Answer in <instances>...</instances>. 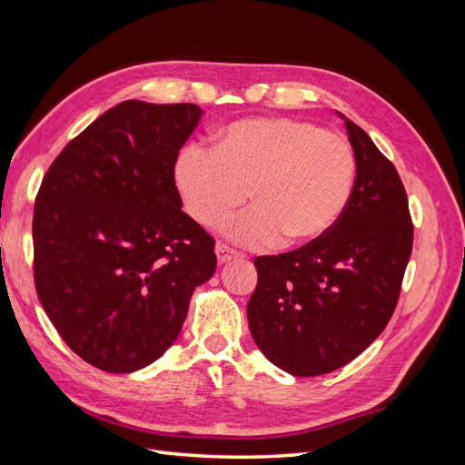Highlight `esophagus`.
<instances>
[{"instance_id":"esophagus-1","label":"esophagus","mask_w":465,"mask_h":465,"mask_svg":"<svg viewBox=\"0 0 465 465\" xmlns=\"http://www.w3.org/2000/svg\"><path fill=\"white\" fill-rule=\"evenodd\" d=\"M215 252H217V262H219V263H227V262H231V260H234V258H241V254H238L236 250H232L231 246L223 244V242L217 244Z\"/></svg>"}]
</instances>
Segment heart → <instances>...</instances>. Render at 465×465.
<instances>
[{"label":"heart","instance_id":"b5f03b06","mask_svg":"<svg viewBox=\"0 0 465 465\" xmlns=\"http://www.w3.org/2000/svg\"><path fill=\"white\" fill-rule=\"evenodd\" d=\"M188 215L215 227L248 200L254 209L224 224L246 246L304 244L341 219L357 178L353 147L340 134L291 118L231 124L217 149L188 145L176 161Z\"/></svg>","mask_w":465,"mask_h":465}]
</instances>
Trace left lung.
<instances>
[{
  "instance_id": "obj_1",
  "label": "left lung",
  "mask_w": 465,
  "mask_h": 465,
  "mask_svg": "<svg viewBox=\"0 0 465 465\" xmlns=\"http://www.w3.org/2000/svg\"><path fill=\"white\" fill-rule=\"evenodd\" d=\"M357 178L341 219L326 234L254 260L258 285L248 326L262 353L294 376L345 367L384 331L413 248V223L396 166L345 120Z\"/></svg>"
}]
</instances>
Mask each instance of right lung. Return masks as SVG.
I'll use <instances>...</instances> for the list:
<instances>
[{"label":"right lung","mask_w":465,"mask_h":465,"mask_svg":"<svg viewBox=\"0 0 465 465\" xmlns=\"http://www.w3.org/2000/svg\"><path fill=\"white\" fill-rule=\"evenodd\" d=\"M202 108L124 101L50 164L33 215L42 308L93 367L125 374L174 343L215 238L182 211L174 166Z\"/></svg>","instance_id":"right-lung-1"}]
</instances>
